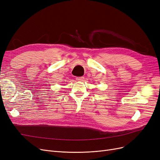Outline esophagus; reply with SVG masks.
<instances>
[{
  "instance_id": "34e87169",
  "label": "esophagus",
  "mask_w": 160,
  "mask_h": 160,
  "mask_svg": "<svg viewBox=\"0 0 160 160\" xmlns=\"http://www.w3.org/2000/svg\"><path fill=\"white\" fill-rule=\"evenodd\" d=\"M84 77H76V80L77 81H84Z\"/></svg>"
}]
</instances>
